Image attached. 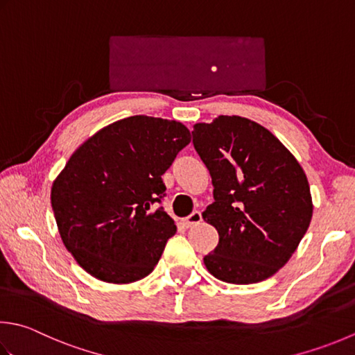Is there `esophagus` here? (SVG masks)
Masks as SVG:
<instances>
[{"instance_id": "34e87169", "label": "esophagus", "mask_w": 355, "mask_h": 355, "mask_svg": "<svg viewBox=\"0 0 355 355\" xmlns=\"http://www.w3.org/2000/svg\"><path fill=\"white\" fill-rule=\"evenodd\" d=\"M201 220H203V218H201V214H200L198 211H193V212L189 215V217L183 220V225H184L186 227H193V226L200 225Z\"/></svg>"}]
</instances>
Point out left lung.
Listing matches in <instances>:
<instances>
[{
  "mask_svg": "<svg viewBox=\"0 0 355 355\" xmlns=\"http://www.w3.org/2000/svg\"><path fill=\"white\" fill-rule=\"evenodd\" d=\"M192 137L214 186V203L201 214L218 232L217 248L203 259L207 270L234 284L269 279L309 227L306 173L272 132L248 118L197 123Z\"/></svg>",
  "mask_w": 355,
  "mask_h": 355,
  "instance_id": "8db88e82",
  "label": "left lung"
}]
</instances>
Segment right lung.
<instances>
[{
  "label": "right lung",
  "mask_w": 355,
  "mask_h": 355,
  "mask_svg": "<svg viewBox=\"0 0 355 355\" xmlns=\"http://www.w3.org/2000/svg\"><path fill=\"white\" fill-rule=\"evenodd\" d=\"M191 143L180 121L123 118L83 143L55 178L51 203L60 237L95 279L126 284L154 270L177 232L159 203L163 173Z\"/></svg>",
  "instance_id": "add662e5"
}]
</instances>
